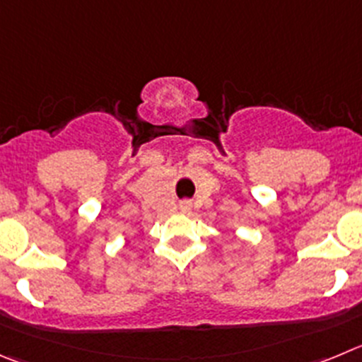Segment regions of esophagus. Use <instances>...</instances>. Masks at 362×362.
Returning <instances> with one entry per match:
<instances>
[{
	"instance_id": "obj_1",
	"label": "esophagus",
	"mask_w": 362,
	"mask_h": 362,
	"mask_svg": "<svg viewBox=\"0 0 362 362\" xmlns=\"http://www.w3.org/2000/svg\"><path fill=\"white\" fill-rule=\"evenodd\" d=\"M178 209H180L182 214H189L191 212V202H180V205H178Z\"/></svg>"
}]
</instances>
